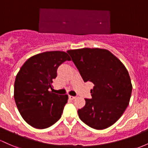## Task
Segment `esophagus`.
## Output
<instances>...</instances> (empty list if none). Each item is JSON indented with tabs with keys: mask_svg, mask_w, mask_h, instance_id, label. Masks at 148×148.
<instances>
[{
	"mask_svg": "<svg viewBox=\"0 0 148 148\" xmlns=\"http://www.w3.org/2000/svg\"><path fill=\"white\" fill-rule=\"evenodd\" d=\"M69 98L70 99V100H74V99L76 98L75 96H72V95H69Z\"/></svg>",
	"mask_w": 148,
	"mask_h": 148,
	"instance_id": "obj_1",
	"label": "esophagus"
}]
</instances>
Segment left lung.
Returning <instances> with one entry per match:
<instances>
[{
  "mask_svg": "<svg viewBox=\"0 0 148 148\" xmlns=\"http://www.w3.org/2000/svg\"><path fill=\"white\" fill-rule=\"evenodd\" d=\"M84 82L94 84L92 98L78 110L79 118L92 129L102 130L119 119L129 103L132 84L121 61L108 50L82 48L68 50Z\"/></svg>",
  "mask_w": 148,
  "mask_h": 148,
  "instance_id": "obj_1",
  "label": "left lung"
}]
</instances>
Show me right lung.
I'll list each match as a JSON object with an SVG mask.
<instances>
[{"instance_id":"right-lung-1","label":"right lung","mask_w":148,"mask_h":148,"mask_svg":"<svg viewBox=\"0 0 148 148\" xmlns=\"http://www.w3.org/2000/svg\"><path fill=\"white\" fill-rule=\"evenodd\" d=\"M66 60L71 58L65 52H45L29 58L17 73L14 100L21 116L32 127L46 129L60 119L68 95L50 90L58 68Z\"/></svg>"}]
</instances>
